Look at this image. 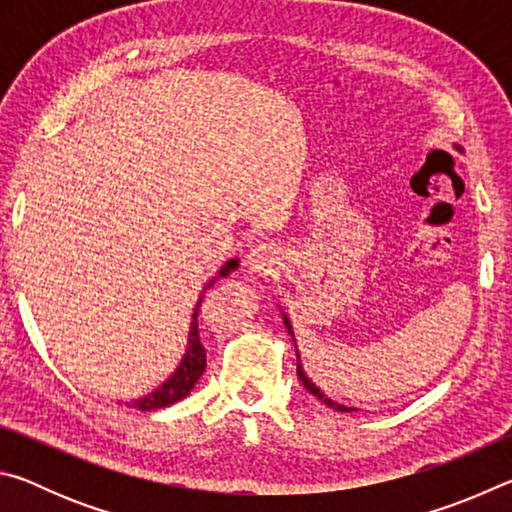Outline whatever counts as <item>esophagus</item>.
Here are the masks:
<instances>
[{"mask_svg":"<svg viewBox=\"0 0 512 512\" xmlns=\"http://www.w3.org/2000/svg\"><path fill=\"white\" fill-rule=\"evenodd\" d=\"M246 264H248V271H250V273L262 275V277L280 273V268L284 266V264H282L280 248H275L273 244H257V246L248 253Z\"/></svg>","mask_w":512,"mask_h":512,"instance_id":"34e87169","label":"esophagus"}]
</instances>
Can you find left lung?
Returning a JSON list of instances; mask_svg holds the SVG:
<instances>
[{
    "mask_svg": "<svg viewBox=\"0 0 512 512\" xmlns=\"http://www.w3.org/2000/svg\"><path fill=\"white\" fill-rule=\"evenodd\" d=\"M454 149L458 151V153H463V146H458V144H454ZM282 320H284V327H287V332L291 334V339H293V345H296V336H293V327H291V320H289V316L284 314L282 311ZM296 359H298V363H296V370H298V377H300V381H302V386L307 388V391L314 395V397H318L320 402L323 404H327L329 409H334V411H341V413H350V411H357V409H352V406H345V404H339V402H334V400H329V397L320 391V388L314 384V381H311L309 377H307V372H305V368H302V363H300V352H298V345H296Z\"/></svg>",
    "mask_w": 512,
    "mask_h": 512,
    "instance_id": "obj_1",
    "label": "left lung"
}]
</instances>
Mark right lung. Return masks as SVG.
<instances>
[{
  "label": "right lung",
  "instance_id": "right-lung-1",
  "mask_svg": "<svg viewBox=\"0 0 512 512\" xmlns=\"http://www.w3.org/2000/svg\"><path fill=\"white\" fill-rule=\"evenodd\" d=\"M237 268H239V257H232L219 268V271H216L212 280H207V284H203V291L198 293V300L194 305L192 323H189L187 348H185L183 359L178 363V368L173 370L158 388H153L151 393L137 397V400L126 402V406H133L137 411H155V409H164V406L176 404L192 393L196 381L201 379V375L205 372V361H207V354L201 343V334H198V311H201L205 291L214 287L216 280H223V277H228L232 271H237Z\"/></svg>",
  "mask_w": 512,
  "mask_h": 512
}]
</instances>
